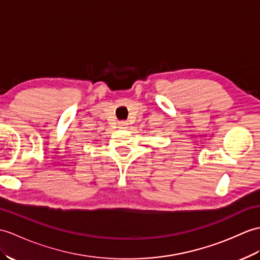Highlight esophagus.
Returning a JSON list of instances; mask_svg holds the SVG:
<instances>
[{
    "label": "esophagus",
    "instance_id": "34e87169",
    "mask_svg": "<svg viewBox=\"0 0 260 260\" xmlns=\"http://www.w3.org/2000/svg\"><path fill=\"white\" fill-rule=\"evenodd\" d=\"M128 127V123L125 122V120H122V122H118V128L120 129H125Z\"/></svg>",
    "mask_w": 260,
    "mask_h": 260
}]
</instances>
